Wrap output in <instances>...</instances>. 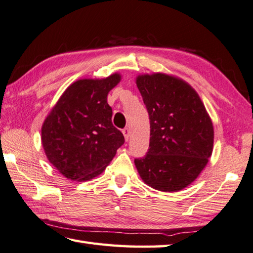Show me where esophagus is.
<instances>
[{
    "label": "esophagus",
    "instance_id": "1",
    "mask_svg": "<svg viewBox=\"0 0 253 253\" xmlns=\"http://www.w3.org/2000/svg\"><path fill=\"white\" fill-rule=\"evenodd\" d=\"M123 134H124V136H125L126 141H128V139H129V136H130L129 129H128V128H124V129H123Z\"/></svg>",
    "mask_w": 253,
    "mask_h": 253
}]
</instances>
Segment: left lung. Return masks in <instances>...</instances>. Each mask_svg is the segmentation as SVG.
I'll use <instances>...</instances> for the list:
<instances>
[{
    "mask_svg": "<svg viewBox=\"0 0 253 253\" xmlns=\"http://www.w3.org/2000/svg\"><path fill=\"white\" fill-rule=\"evenodd\" d=\"M137 87L150 121L149 149L135 165L154 189L179 191L199 176L212 154L213 126L185 81L162 73L139 75Z\"/></svg>",
    "mask_w": 253,
    "mask_h": 253,
    "instance_id": "obj_1",
    "label": "left lung"
}]
</instances>
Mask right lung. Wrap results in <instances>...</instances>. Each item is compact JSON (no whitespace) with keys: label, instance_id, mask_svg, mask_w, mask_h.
Wrapping results in <instances>:
<instances>
[{"label":"right lung","instance_id":"1","mask_svg":"<svg viewBox=\"0 0 253 253\" xmlns=\"http://www.w3.org/2000/svg\"><path fill=\"white\" fill-rule=\"evenodd\" d=\"M121 81L80 80L59 97L42 126V145L48 162L75 181L93 179L112 162L125 138L112 123L107 95Z\"/></svg>","mask_w":253,"mask_h":253}]
</instances>
